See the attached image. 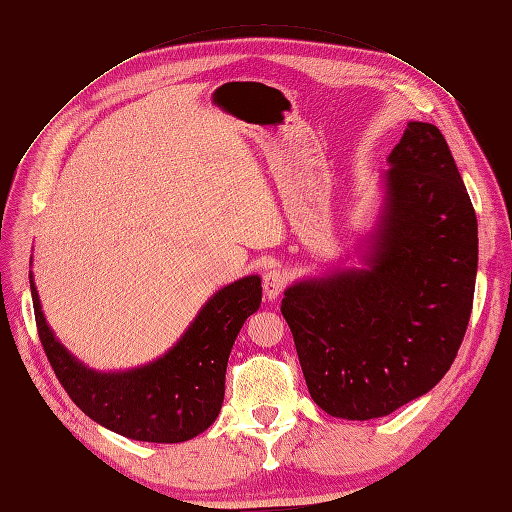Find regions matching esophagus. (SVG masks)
<instances>
[{"label":"esophagus","instance_id":"34e87169","mask_svg":"<svg viewBox=\"0 0 512 512\" xmlns=\"http://www.w3.org/2000/svg\"><path fill=\"white\" fill-rule=\"evenodd\" d=\"M286 284H288V275L282 269L267 271L265 277H262V290H265V297L269 301H275L277 297H280Z\"/></svg>","mask_w":512,"mask_h":512}]
</instances>
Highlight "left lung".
Listing matches in <instances>:
<instances>
[{"instance_id": "1", "label": "left lung", "mask_w": 512, "mask_h": 512, "mask_svg": "<svg viewBox=\"0 0 512 512\" xmlns=\"http://www.w3.org/2000/svg\"><path fill=\"white\" fill-rule=\"evenodd\" d=\"M389 164L369 269L299 282L282 299L309 395L348 421L431 391L472 314L478 226L446 138L410 121Z\"/></svg>"}]
</instances>
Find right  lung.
<instances>
[{
  "label": "right lung",
  "instance_id": "obj_1",
  "mask_svg": "<svg viewBox=\"0 0 512 512\" xmlns=\"http://www.w3.org/2000/svg\"><path fill=\"white\" fill-rule=\"evenodd\" d=\"M29 286L44 354L74 404L119 436L158 444L192 440L218 418L228 354L262 299L260 277H243L213 294L162 359L119 374H98L57 342L42 316L32 275Z\"/></svg>",
  "mask_w": 512,
  "mask_h": 512
}]
</instances>
